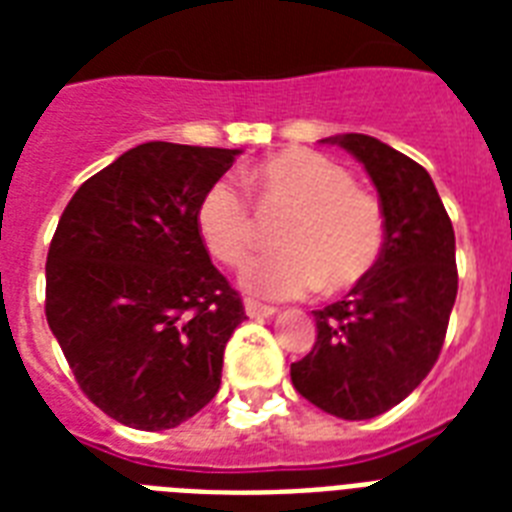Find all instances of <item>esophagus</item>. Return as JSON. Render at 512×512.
<instances>
[{
    "instance_id": "esophagus-1",
    "label": "esophagus",
    "mask_w": 512,
    "mask_h": 512,
    "mask_svg": "<svg viewBox=\"0 0 512 512\" xmlns=\"http://www.w3.org/2000/svg\"><path fill=\"white\" fill-rule=\"evenodd\" d=\"M244 311H247L249 319H268V316H273L271 305L257 303V300H244Z\"/></svg>"
}]
</instances>
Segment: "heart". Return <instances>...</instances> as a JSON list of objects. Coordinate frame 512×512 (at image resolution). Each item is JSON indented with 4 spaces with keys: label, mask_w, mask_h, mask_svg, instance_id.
I'll list each match as a JSON object with an SVG mask.
<instances>
[{
    "label": "heart",
    "mask_w": 512,
    "mask_h": 512,
    "mask_svg": "<svg viewBox=\"0 0 512 512\" xmlns=\"http://www.w3.org/2000/svg\"><path fill=\"white\" fill-rule=\"evenodd\" d=\"M257 201L287 215L276 255L260 257L241 273L247 292L260 297H297L321 287L348 292L374 271L385 247V217L372 193L353 185L350 172L308 148H287L249 172ZM196 228L225 265H244L255 252L257 228L249 201L228 180H217L196 207Z\"/></svg>",
    "instance_id": "1"
}]
</instances>
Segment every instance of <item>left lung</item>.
I'll use <instances>...</instances> for the list:
<instances>
[{
  "label": "left lung",
  "instance_id": "obj_1",
  "mask_svg": "<svg viewBox=\"0 0 512 512\" xmlns=\"http://www.w3.org/2000/svg\"><path fill=\"white\" fill-rule=\"evenodd\" d=\"M345 148L380 196L385 247L345 300L313 311L316 345L289 374L300 396L342 420H372L401 404L436 364L457 300L454 228L436 185L369 135L321 140Z\"/></svg>",
  "mask_w": 512,
  "mask_h": 512
}]
</instances>
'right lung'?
<instances>
[{
    "label": "right lung",
    "instance_id": "obj_1",
    "mask_svg": "<svg viewBox=\"0 0 512 512\" xmlns=\"http://www.w3.org/2000/svg\"><path fill=\"white\" fill-rule=\"evenodd\" d=\"M239 148L143 143L79 185L47 252V324L108 417L167 430L215 398L244 316L196 228Z\"/></svg>",
    "mask_w": 512,
    "mask_h": 512
}]
</instances>
